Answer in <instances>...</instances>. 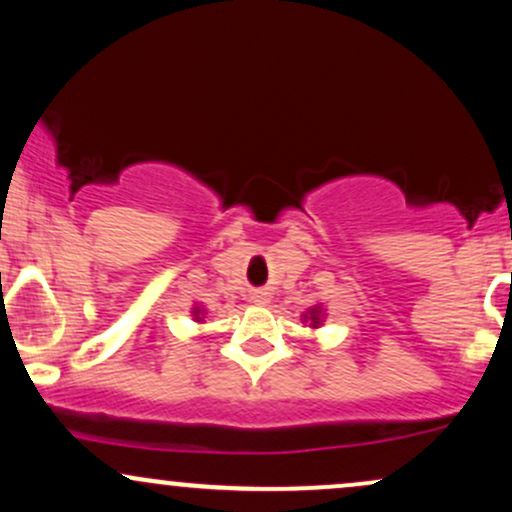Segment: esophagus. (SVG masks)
<instances>
[{"mask_svg": "<svg viewBox=\"0 0 512 512\" xmlns=\"http://www.w3.org/2000/svg\"><path fill=\"white\" fill-rule=\"evenodd\" d=\"M252 301H255V303H267L269 301V293L264 291V289L252 291Z\"/></svg>", "mask_w": 512, "mask_h": 512, "instance_id": "esophagus-1", "label": "esophagus"}]
</instances>
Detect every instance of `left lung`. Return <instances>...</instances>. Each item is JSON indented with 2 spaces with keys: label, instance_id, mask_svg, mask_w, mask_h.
Here are the masks:
<instances>
[{
  "label": "left lung",
  "instance_id": "left-lung-1",
  "mask_svg": "<svg viewBox=\"0 0 512 512\" xmlns=\"http://www.w3.org/2000/svg\"><path fill=\"white\" fill-rule=\"evenodd\" d=\"M317 313H313V317H310V320H313V322H317V317H315Z\"/></svg>",
  "mask_w": 512,
  "mask_h": 512
}]
</instances>
